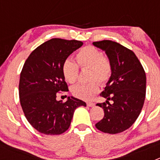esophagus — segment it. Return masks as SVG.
Listing matches in <instances>:
<instances>
[{
  "mask_svg": "<svg viewBox=\"0 0 160 160\" xmlns=\"http://www.w3.org/2000/svg\"><path fill=\"white\" fill-rule=\"evenodd\" d=\"M94 105H95V104H94V102H87V106H88V107H94Z\"/></svg>",
  "mask_w": 160,
  "mask_h": 160,
  "instance_id": "obj_1",
  "label": "esophagus"
}]
</instances>
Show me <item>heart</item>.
<instances>
[{"mask_svg":"<svg viewBox=\"0 0 160 160\" xmlns=\"http://www.w3.org/2000/svg\"><path fill=\"white\" fill-rule=\"evenodd\" d=\"M76 60L80 67L90 68V80H98L101 83H106L112 73L111 63L107 58L104 57L99 49L92 46H87L79 49L76 53ZM62 72L64 79L68 83H74L78 77L79 69L78 65L70 59L63 62ZM99 86L97 82L88 84H78L72 87L71 92L74 97L82 100L92 99L98 92Z\"/></svg>","mask_w":160,"mask_h":160,"instance_id":"heart-1","label":"heart"}]
</instances>
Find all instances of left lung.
<instances>
[{"label": "left lung", "mask_w": 160, "mask_h": 160, "mask_svg": "<svg viewBox=\"0 0 160 160\" xmlns=\"http://www.w3.org/2000/svg\"><path fill=\"white\" fill-rule=\"evenodd\" d=\"M105 51L112 66V73L101 95L106 102L97 106L104 111V117L96 128L108 134L128 130L140 114L146 96V73L136 55L115 42H93ZM111 100V104L108 101Z\"/></svg>", "instance_id": "left-lung-1"}]
</instances>
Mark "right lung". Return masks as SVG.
I'll list each match as a JSON object with an SVG mask.
<instances>
[{"label":"right lung","instance_id":"1","mask_svg":"<svg viewBox=\"0 0 160 160\" xmlns=\"http://www.w3.org/2000/svg\"><path fill=\"white\" fill-rule=\"evenodd\" d=\"M82 45L80 41L53 38L36 48L25 61L20 75V102L28 122L40 133L62 134L70 128L75 109L87 106L73 96L65 102L56 99L60 91H68L63 62Z\"/></svg>","mask_w":160,"mask_h":160}]
</instances>
